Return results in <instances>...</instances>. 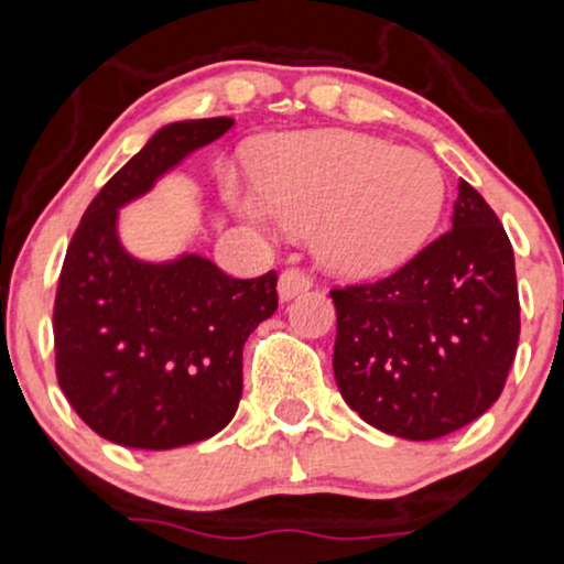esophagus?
<instances>
[{"label": "esophagus", "mask_w": 564, "mask_h": 564, "mask_svg": "<svg viewBox=\"0 0 564 564\" xmlns=\"http://www.w3.org/2000/svg\"><path fill=\"white\" fill-rule=\"evenodd\" d=\"M311 286V275H307L305 270H300V267H289V270H283L281 278H278V294H281V300L297 297L300 292H307Z\"/></svg>", "instance_id": "esophagus-1"}]
</instances>
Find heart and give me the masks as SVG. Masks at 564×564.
I'll return each mask as SVG.
<instances>
[{"label": "heart", "instance_id": "1", "mask_svg": "<svg viewBox=\"0 0 564 564\" xmlns=\"http://www.w3.org/2000/svg\"><path fill=\"white\" fill-rule=\"evenodd\" d=\"M227 192L242 210L316 229L324 264L354 278L405 264L446 203V181L426 153L354 132L283 134L259 153L253 192L235 177Z\"/></svg>", "mask_w": 564, "mask_h": 564}]
</instances>
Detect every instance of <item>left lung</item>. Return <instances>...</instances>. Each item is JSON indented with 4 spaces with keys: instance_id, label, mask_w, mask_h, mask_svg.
<instances>
[{
    "instance_id": "1",
    "label": "left lung",
    "mask_w": 564,
    "mask_h": 564,
    "mask_svg": "<svg viewBox=\"0 0 564 564\" xmlns=\"http://www.w3.org/2000/svg\"><path fill=\"white\" fill-rule=\"evenodd\" d=\"M329 294L337 389L376 430L435 441L502 394L521 329L517 267L500 218L467 181L448 232L391 275Z\"/></svg>"
}]
</instances>
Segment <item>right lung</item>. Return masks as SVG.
I'll use <instances>...</instances> for the list:
<instances>
[{"instance_id":"obj_1","label":"right lung","mask_w":564,"mask_h":564,"mask_svg":"<svg viewBox=\"0 0 564 564\" xmlns=\"http://www.w3.org/2000/svg\"><path fill=\"white\" fill-rule=\"evenodd\" d=\"M232 123L159 129L91 199L67 246L53 302L58 387L118 446L164 452L221 432L242 394V346L278 307L275 270L232 278L203 257L148 264L116 235L118 207Z\"/></svg>"}]
</instances>
